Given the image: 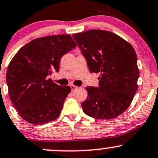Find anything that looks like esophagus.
<instances>
[{"mask_svg":"<svg viewBox=\"0 0 158 158\" xmlns=\"http://www.w3.org/2000/svg\"><path fill=\"white\" fill-rule=\"evenodd\" d=\"M70 88H71V90H72V91H74V90H76V88H77V87H76V86H75V85H71Z\"/></svg>","mask_w":158,"mask_h":158,"instance_id":"1","label":"esophagus"}]
</instances>
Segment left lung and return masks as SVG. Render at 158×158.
<instances>
[{"label":"left lung","mask_w":158,"mask_h":158,"mask_svg":"<svg viewBox=\"0 0 158 158\" xmlns=\"http://www.w3.org/2000/svg\"><path fill=\"white\" fill-rule=\"evenodd\" d=\"M91 73H100L99 87H86L83 112L97 119L115 118L131 105L139 72L133 46L117 34L90 30L73 34Z\"/></svg>","instance_id":"8db88e82"}]
</instances>
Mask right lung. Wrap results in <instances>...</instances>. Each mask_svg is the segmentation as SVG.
Segmentation results:
<instances>
[{
    "label": "right lung",
    "instance_id": "obj_1",
    "mask_svg": "<svg viewBox=\"0 0 158 158\" xmlns=\"http://www.w3.org/2000/svg\"><path fill=\"white\" fill-rule=\"evenodd\" d=\"M76 46L69 34L37 38L22 46L11 60L6 76L9 94L27 122L43 124L59 116L71 88L47 76L59 70L61 57Z\"/></svg>",
    "mask_w": 158,
    "mask_h": 158
}]
</instances>
